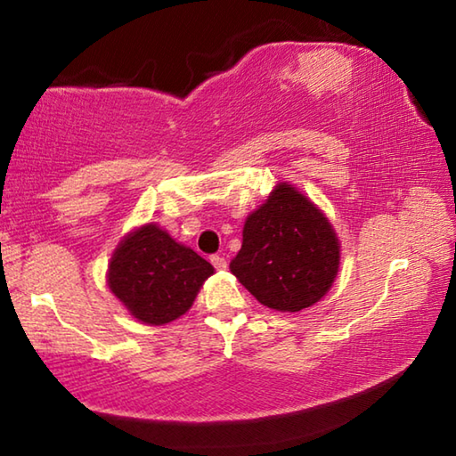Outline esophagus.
I'll return each mask as SVG.
<instances>
[{
  "label": "esophagus",
  "mask_w": 456,
  "mask_h": 456,
  "mask_svg": "<svg viewBox=\"0 0 456 456\" xmlns=\"http://www.w3.org/2000/svg\"><path fill=\"white\" fill-rule=\"evenodd\" d=\"M211 264L215 269H225L227 267V259L223 256H211Z\"/></svg>",
  "instance_id": "1"
}]
</instances>
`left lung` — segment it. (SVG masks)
I'll list each match as a JSON object with an SVG mask.
<instances>
[{
  "mask_svg": "<svg viewBox=\"0 0 456 456\" xmlns=\"http://www.w3.org/2000/svg\"><path fill=\"white\" fill-rule=\"evenodd\" d=\"M339 267L331 223L296 187L280 183L245 221L231 273L277 312H302L326 296Z\"/></svg>",
  "mask_w": 456,
  "mask_h": 456,
  "instance_id": "obj_1",
  "label": "left lung"
}]
</instances>
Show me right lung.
Masks as SVG:
<instances>
[{
	"label": "right lung",
	"mask_w": 456,
	"mask_h": 456,
	"mask_svg": "<svg viewBox=\"0 0 456 456\" xmlns=\"http://www.w3.org/2000/svg\"><path fill=\"white\" fill-rule=\"evenodd\" d=\"M213 272L209 261L149 223L112 253L108 288L138 322L163 326L189 310Z\"/></svg>",
	"instance_id": "right-lung-1"
}]
</instances>
